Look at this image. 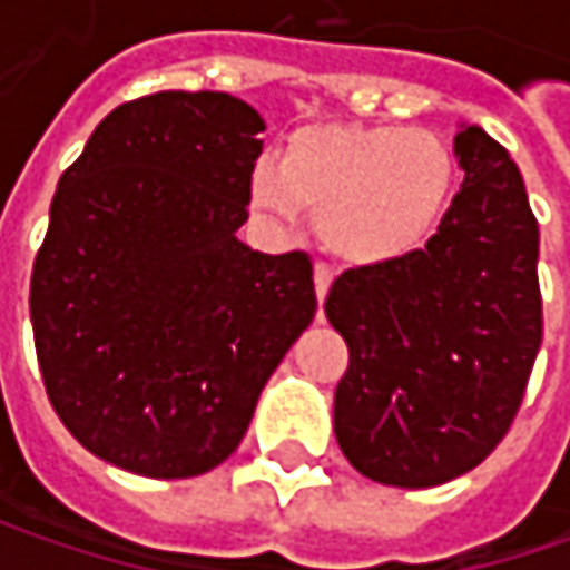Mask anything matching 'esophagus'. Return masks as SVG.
<instances>
[{
	"label": "esophagus",
	"instance_id": "obj_1",
	"mask_svg": "<svg viewBox=\"0 0 570 570\" xmlns=\"http://www.w3.org/2000/svg\"><path fill=\"white\" fill-rule=\"evenodd\" d=\"M314 285H317V301L323 304L326 295H330V285H333V269L326 263H317L314 266Z\"/></svg>",
	"mask_w": 570,
	"mask_h": 570
}]
</instances>
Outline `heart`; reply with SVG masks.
<instances>
[{
  "instance_id": "1",
  "label": "heart",
  "mask_w": 570,
  "mask_h": 570,
  "mask_svg": "<svg viewBox=\"0 0 570 570\" xmlns=\"http://www.w3.org/2000/svg\"><path fill=\"white\" fill-rule=\"evenodd\" d=\"M456 155L444 136L409 126L317 122L253 170V203L278 222L317 208L323 244L345 263H396L444 222Z\"/></svg>"
}]
</instances>
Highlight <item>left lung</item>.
Returning a JSON list of instances; mask_svg holds the SVG:
<instances>
[{
  "instance_id": "left-lung-1",
  "label": "left lung",
  "mask_w": 570,
  "mask_h": 570,
  "mask_svg": "<svg viewBox=\"0 0 570 570\" xmlns=\"http://www.w3.org/2000/svg\"><path fill=\"white\" fill-rule=\"evenodd\" d=\"M453 151L466 177L425 250L345 269L323 304L348 345L336 441L362 475L396 489L444 485L501 444L542 342L523 177L479 126H463Z\"/></svg>"
}]
</instances>
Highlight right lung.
<instances>
[{
    "label": "right lung",
    "instance_id": "1",
    "mask_svg": "<svg viewBox=\"0 0 570 570\" xmlns=\"http://www.w3.org/2000/svg\"><path fill=\"white\" fill-rule=\"evenodd\" d=\"M266 129L225 91L126 100L59 177L31 273L59 422L148 479L215 470L317 311L301 250L237 240Z\"/></svg>",
    "mask_w": 570,
    "mask_h": 570
}]
</instances>
